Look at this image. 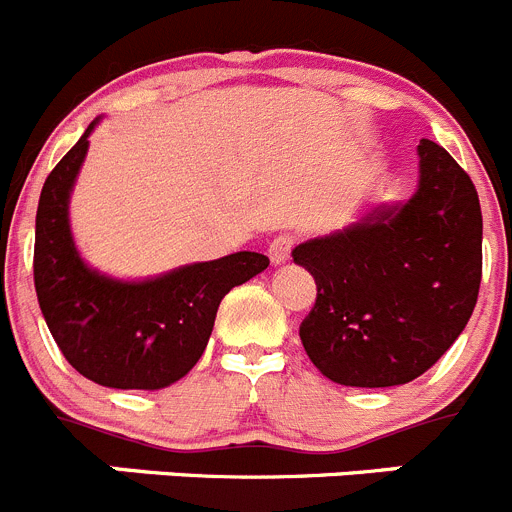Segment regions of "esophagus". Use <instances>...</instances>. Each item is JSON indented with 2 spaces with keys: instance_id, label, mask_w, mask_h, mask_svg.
I'll return each mask as SVG.
<instances>
[{
  "instance_id": "esophagus-1",
  "label": "esophagus",
  "mask_w": 512,
  "mask_h": 512,
  "mask_svg": "<svg viewBox=\"0 0 512 512\" xmlns=\"http://www.w3.org/2000/svg\"><path fill=\"white\" fill-rule=\"evenodd\" d=\"M292 246L294 241L289 236H279L269 243V259L274 266H284L292 256Z\"/></svg>"
}]
</instances>
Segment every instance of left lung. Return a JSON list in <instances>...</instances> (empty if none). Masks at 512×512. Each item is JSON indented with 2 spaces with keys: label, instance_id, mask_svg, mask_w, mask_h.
I'll return each mask as SVG.
<instances>
[{
  "label": "left lung",
  "instance_id": "8db88e82",
  "mask_svg": "<svg viewBox=\"0 0 512 512\" xmlns=\"http://www.w3.org/2000/svg\"><path fill=\"white\" fill-rule=\"evenodd\" d=\"M403 203L368 205L342 231L292 251L317 284L299 327L309 360L340 386L414 381L467 327L482 276V210L467 172L421 139Z\"/></svg>",
  "mask_w": 512,
  "mask_h": 512
}]
</instances>
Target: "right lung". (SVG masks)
I'll use <instances>...</instances> for the list:
<instances>
[{
  "mask_svg": "<svg viewBox=\"0 0 512 512\" xmlns=\"http://www.w3.org/2000/svg\"><path fill=\"white\" fill-rule=\"evenodd\" d=\"M101 124L48 175L35 220V289L60 353L88 381L121 391H159L185 378L205 353L220 299L269 266L264 253L238 251L144 279L96 269L75 246L70 198Z\"/></svg>",
  "mask_w": 512,
  "mask_h": 512,
  "instance_id": "1",
  "label": "right lung"
}]
</instances>
